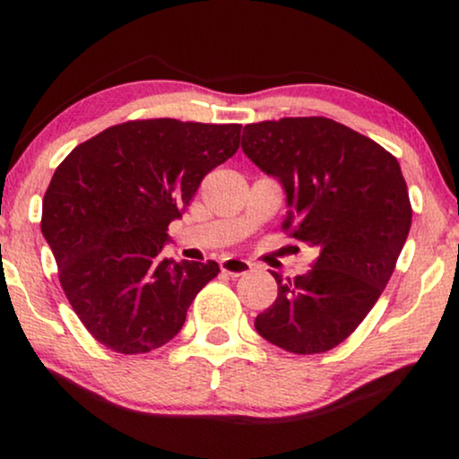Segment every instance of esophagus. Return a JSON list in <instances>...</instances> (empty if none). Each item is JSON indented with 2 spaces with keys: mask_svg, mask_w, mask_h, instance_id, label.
I'll return each instance as SVG.
<instances>
[{
  "mask_svg": "<svg viewBox=\"0 0 459 459\" xmlns=\"http://www.w3.org/2000/svg\"><path fill=\"white\" fill-rule=\"evenodd\" d=\"M221 272L231 275V278H240V275H248L253 272V263L244 259H223Z\"/></svg>",
  "mask_w": 459,
  "mask_h": 459,
  "instance_id": "34e87169",
  "label": "esophagus"
}]
</instances>
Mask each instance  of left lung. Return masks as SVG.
Instances as JSON below:
<instances>
[{"mask_svg": "<svg viewBox=\"0 0 459 459\" xmlns=\"http://www.w3.org/2000/svg\"><path fill=\"white\" fill-rule=\"evenodd\" d=\"M242 150L286 190L281 230L317 250L311 269L278 281L255 328L294 355L334 349L353 334L391 280L411 228L397 159L325 117H284L244 127Z\"/></svg>", "mask_w": 459, "mask_h": 459, "instance_id": "left-lung-1", "label": "left lung"}]
</instances>
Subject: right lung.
I'll return each mask as SVG.
<instances>
[{
  "instance_id": "1",
  "label": "right lung",
  "mask_w": 459,
  "mask_h": 459,
  "mask_svg": "<svg viewBox=\"0 0 459 459\" xmlns=\"http://www.w3.org/2000/svg\"><path fill=\"white\" fill-rule=\"evenodd\" d=\"M242 125L146 118L79 143L43 196L41 231L73 311L123 355L162 347L181 330L215 261L162 259L169 223L200 181L240 148Z\"/></svg>"
}]
</instances>
